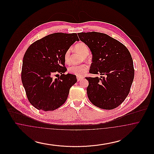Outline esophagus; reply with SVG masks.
I'll use <instances>...</instances> for the list:
<instances>
[{"instance_id":"obj_1","label":"esophagus","mask_w":154,"mask_h":154,"mask_svg":"<svg viewBox=\"0 0 154 154\" xmlns=\"http://www.w3.org/2000/svg\"><path fill=\"white\" fill-rule=\"evenodd\" d=\"M83 79H84V77H80V76H77V79L78 81H80L81 80H82Z\"/></svg>"}]
</instances>
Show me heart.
Listing matches in <instances>:
<instances>
[{
	"label": "heart",
	"mask_w": 154,
	"mask_h": 154,
	"mask_svg": "<svg viewBox=\"0 0 154 154\" xmlns=\"http://www.w3.org/2000/svg\"><path fill=\"white\" fill-rule=\"evenodd\" d=\"M74 48L76 51L79 52L83 57H87L89 53L88 47L84 43H79L75 44ZM70 50H67L64 54V59L66 63L69 61ZM88 66L87 65L83 64L80 65H72L68 68L69 73L76 75L77 76L82 75L88 71Z\"/></svg>",
	"instance_id": "heart-1"
}]
</instances>
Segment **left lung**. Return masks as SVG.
<instances>
[{"label":"left lung","instance_id":"1","mask_svg":"<svg viewBox=\"0 0 154 154\" xmlns=\"http://www.w3.org/2000/svg\"><path fill=\"white\" fill-rule=\"evenodd\" d=\"M78 36L92 54L89 73L100 74V78L85 77L88 99L96 107L112 110L128 96L134 70L128 48L115 38L99 32H81Z\"/></svg>","mask_w":154,"mask_h":154}]
</instances>
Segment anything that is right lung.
I'll use <instances>...</instances> for the list:
<instances>
[{
	"label": "right lung",
	"instance_id": "obj_1",
	"mask_svg": "<svg viewBox=\"0 0 154 154\" xmlns=\"http://www.w3.org/2000/svg\"><path fill=\"white\" fill-rule=\"evenodd\" d=\"M76 41H79L77 33H55L37 40L27 49L21 80L28 100L37 110L53 111L66 102L70 89L77 80L75 75L64 74L67 71L64 54ZM55 72L61 75L54 79Z\"/></svg>",
	"mask_w": 154,
	"mask_h": 154
}]
</instances>
